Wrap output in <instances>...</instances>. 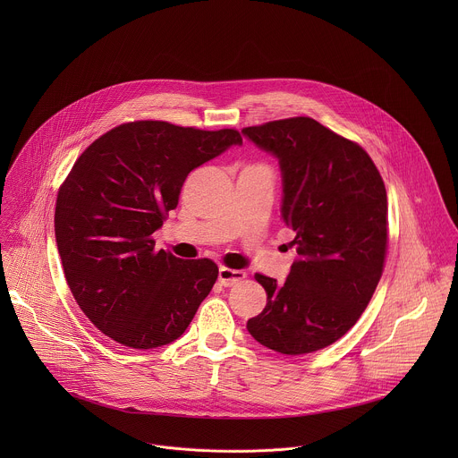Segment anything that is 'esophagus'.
<instances>
[{
  "instance_id": "obj_1",
  "label": "esophagus",
  "mask_w": 458,
  "mask_h": 458,
  "mask_svg": "<svg viewBox=\"0 0 458 458\" xmlns=\"http://www.w3.org/2000/svg\"><path fill=\"white\" fill-rule=\"evenodd\" d=\"M245 276H247V273L242 271V269H231V267H225V266H220V269H218V282L224 287L234 285L236 282L243 280Z\"/></svg>"
}]
</instances>
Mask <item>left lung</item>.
<instances>
[{
	"instance_id": "8db88e82",
	"label": "left lung",
	"mask_w": 458,
	"mask_h": 458,
	"mask_svg": "<svg viewBox=\"0 0 458 458\" xmlns=\"http://www.w3.org/2000/svg\"><path fill=\"white\" fill-rule=\"evenodd\" d=\"M242 133L278 158L282 218L298 259L284 284L256 273L267 294L249 333L282 354L319 351L344 336L367 309L388 247L385 182L356 142L298 116Z\"/></svg>"
}]
</instances>
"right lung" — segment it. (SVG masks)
<instances>
[{"mask_svg": "<svg viewBox=\"0 0 458 458\" xmlns=\"http://www.w3.org/2000/svg\"><path fill=\"white\" fill-rule=\"evenodd\" d=\"M242 142L234 129L149 120L106 131L77 158L56 199V245L77 305L104 335L155 349L192 323L218 266L157 252L151 234L191 171Z\"/></svg>", "mask_w": 458, "mask_h": 458, "instance_id": "obj_1", "label": "right lung"}]
</instances>
